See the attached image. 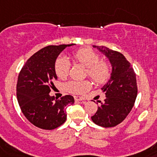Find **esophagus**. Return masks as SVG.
Returning a JSON list of instances; mask_svg holds the SVG:
<instances>
[{
    "mask_svg": "<svg viewBox=\"0 0 157 157\" xmlns=\"http://www.w3.org/2000/svg\"><path fill=\"white\" fill-rule=\"evenodd\" d=\"M74 98H75V101H82L84 99L82 97H80V96H75Z\"/></svg>",
    "mask_w": 157,
    "mask_h": 157,
    "instance_id": "esophagus-1",
    "label": "esophagus"
}]
</instances>
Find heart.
<instances>
[{"label": "heart", "mask_w": 157, "mask_h": 157, "mask_svg": "<svg viewBox=\"0 0 157 157\" xmlns=\"http://www.w3.org/2000/svg\"><path fill=\"white\" fill-rule=\"evenodd\" d=\"M73 58L77 63L86 67V74L96 83L103 84L110 79L111 75V67L110 63L100 61V55L89 48H82L73 54ZM71 69L69 61L64 57L57 58L54 70L59 78H66ZM91 87V83L88 80L78 81L71 80L64 84V89L71 94H81L86 92Z\"/></svg>", "instance_id": "1"}]
</instances>
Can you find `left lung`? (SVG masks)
Here are the masks:
<instances>
[{
  "instance_id": "left-lung-1",
  "label": "left lung",
  "mask_w": 157,
  "mask_h": 157,
  "mask_svg": "<svg viewBox=\"0 0 157 157\" xmlns=\"http://www.w3.org/2000/svg\"><path fill=\"white\" fill-rule=\"evenodd\" d=\"M109 59L111 75L102 87L106 99L91 116L93 122L103 128L115 127L123 122L134 106L137 96L136 73L131 63L121 53L106 46H93Z\"/></svg>"
}]
</instances>
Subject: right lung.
Segmentation results:
<instances>
[{
	"label": "right lung",
	"instance_id": "obj_1",
	"mask_svg": "<svg viewBox=\"0 0 157 157\" xmlns=\"http://www.w3.org/2000/svg\"><path fill=\"white\" fill-rule=\"evenodd\" d=\"M70 45L48 46L33 54L24 64L18 75L17 98L27 120L37 128L53 130L67 120L66 107L75 103L74 97L60 99L50 96L53 80L58 77L54 65L62 51Z\"/></svg>",
	"mask_w": 157,
	"mask_h": 157
}]
</instances>
